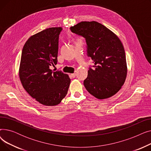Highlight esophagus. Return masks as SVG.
<instances>
[{
  "mask_svg": "<svg viewBox=\"0 0 151 151\" xmlns=\"http://www.w3.org/2000/svg\"><path fill=\"white\" fill-rule=\"evenodd\" d=\"M76 74L75 73H72V74H71V76H72L73 78H75V76H76Z\"/></svg>",
  "mask_w": 151,
  "mask_h": 151,
  "instance_id": "34e87169",
  "label": "esophagus"
}]
</instances>
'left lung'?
Wrapping results in <instances>:
<instances>
[{
	"mask_svg": "<svg viewBox=\"0 0 151 151\" xmlns=\"http://www.w3.org/2000/svg\"><path fill=\"white\" fill-rule=\"evenodd\" d=\"M70 30L85 38L87 54L94 63L84 81L85 88L98 99L112 97L121 89L127 73L125 50L120 39L96 21H82Z\"/></svg>",
	"mask_w": 151,
	"mask_h": 151,
	"instance_id": "obj_1",
	"label": "left lung"
}]
</instances>
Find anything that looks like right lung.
I'll return each mask as SVG.
<instances>
[{
    "label": "right lung",
    "instance_id": "right-lung-1",
    "mask_svg": "<svg viewBox=\"0 0 151 151\" xmlns=\"http://www.w3.org/2000/svg\"><path fill=\"white\" fill-rule=\"evenodd\" d=\"M62 28L50 27L31 36L22 51L19 76L26 92L46 106L59 104L67 94L70 79L62 71H53L57 64L59 36Z\"/></svg>",
    "mask_w": 151,
    "mask_h": 151
}]
</instances>
